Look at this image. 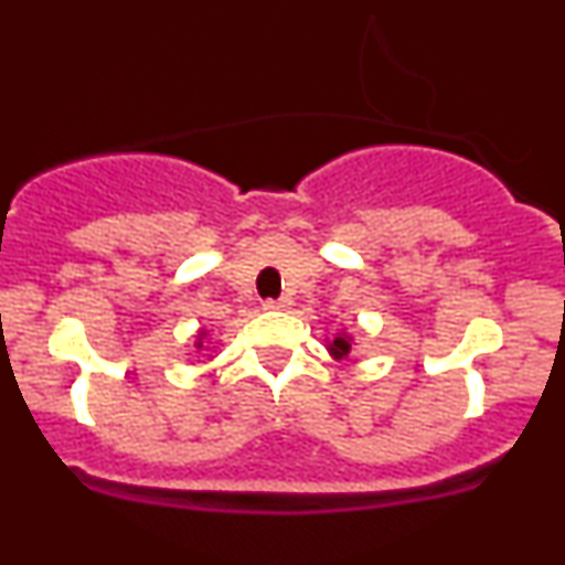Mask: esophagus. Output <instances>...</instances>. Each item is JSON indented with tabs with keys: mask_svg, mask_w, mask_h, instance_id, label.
I'll list each match as a JSON object with an SVG mask.
<instances>
[{
	"mask_svg": "<svg viewBox=\"0 0 565 565\" xmlns=\"http://www.w3.org/2000/svg\"><path fill=\"white\" fill-rule=\"evenodd\" d=\"M289 305H291L289 297H278V300H274V297H270V300L263 302V308L265 310H287Z\"/></svg>",
	"mask_w": 565,
	"mask_h": 565,
	"instance_id": "esophagus-1",
	"label": "esophagus"
}]
</instances>
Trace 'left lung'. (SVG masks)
<instances>
[{
	"mask_svg": "<svg viewBox=\"0 0 565 565\" xmlns=\"http://www.w3.org/2000/svg\"><path fill=\"white\" fill-rule=\"evenodd\" d=\"M329 350H332V353L337 355V359H342V355H348L350 353V345L345 340H342V337H337V340L332 342V345H329Z\"/></svg>",
	"mask_w": 565,
	"mask_h": 565,
	"instance_id": "left-lung-1",
	"label": "left lung"
}]
</instances>
